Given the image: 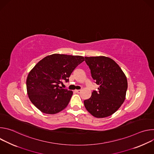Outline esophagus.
<instances>
[{"mask_svg":"<svg viewBox=\"0 0 154 154\" xmlns=\"http://www.w3.org/2000/svg\"><path fill=\"white\" fill-rule=\"evenodd\" d=\"M81 91H82L81 90H75V92H76L77 93H81Z\"/></svg>","mask_w":154,"mask_h":154,"instance_id":"obj_1","label":"esophagus"}]
</instances>
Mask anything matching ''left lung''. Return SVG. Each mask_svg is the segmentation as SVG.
<instances>
[{"label":"left lung","instance_id":"left-lung-1","mask_svg":"<svg viewBox=\"0 0 154 154\" xmlns=\"http://www.w3.org/2000/svg\"><path fill=\"white\" fill-rule=\"evenodd\" d=\"M91 76L98 91L84 100V105L90 114L103 118L115 113L124 103L127 90V80L119 66L112 58L104 56L85 57Z\"/></svg>","mask_w":154,"mask_h":154}]
</instances>
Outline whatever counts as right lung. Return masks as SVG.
<instances>
[{"label":"right lung","mask_w":154,"mask_h":154,"mask_svg":"<svg viewBox=\"0 0 154 154\" xmlns=\"http://www.w3.org/2000/svg\"><path fill=\"white\" fill-rule=\"evenodd\" d=\"M84 57L55 54L40 60L28 74L26 85L29 97L39 110L56 114L68 105L73 92L60 84L69 82L72 71L84 61Z\"/></svg>","instance_id":"obj_1"}]
</instances>
